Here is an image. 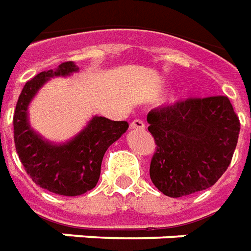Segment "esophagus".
I'll list each match as a JSON object with an SVG mask.
<instances>
[{
  "mask_svg": "<svg viewBox=\"0 0 251 251\" xmlns=\"http://www.w3.org/2000/svg\"><path fill=\"white\" fill-rule=\"evenodd\" d=\"M131 129H137V130H144L145 129V122L142 120H134L130 124Z\"/></svg>",
  "mask_w": 251,
  "mask_h": 251,
  "instance_id": "34e87169",
  "label": "esophagus"
}]
</instances>
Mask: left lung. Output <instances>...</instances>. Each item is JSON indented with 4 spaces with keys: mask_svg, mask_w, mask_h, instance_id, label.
<instances>
[{
    "mask_svg": "<svg viewBox=\"0 0 251 251\" xmlns=\"http://www.w3.org/2000/svg\"><path fill=\"white\" fill-rule=\"evenodd\" d=\"M155 141L150 178L178 198L213 186L229 168L238 142V116L225 96L187 98L148 114Z\"/></svg>",
    "mask_w": 251,
    "mask_h": 251,
    "instance_id": "left-lung-1",
    "label": "left lung"
}]
</instances>
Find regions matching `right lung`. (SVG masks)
Returning <instances> with one entry per match:
<instances>
[{
  "mask_svg": "<svg viewBox=\"0 0 251 251\" xmlns=\"http://www.w3.org/2000/svg\"><path fill=\"white\" fill-rule=\"evenodd\" d=\"M74 72H78V68L73 61H68L55 70L37 74L25 83L13 117L14 145L25 172L42 189L68 197L81 196L97 185L107 148L129 127L126 121L93 117L79 134L61 145L45 141L31 129L27 106L41 86L51 77L70 75Z\"/></svg>",
  "mask_w": 251,
  "mask_h": 251,
  "instance_id": "right-lung-1",
  "label": "right lung"
}]
</instances>
